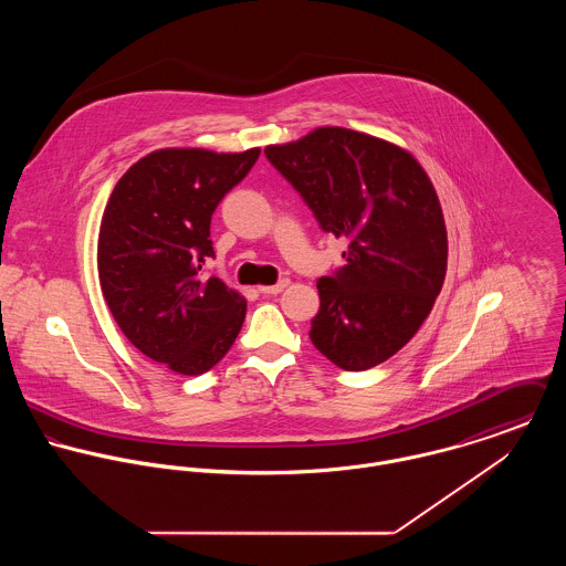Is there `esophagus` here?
Instances as JSON below:
<instances>
[{"label":"esophagus","mask_w":566,"mask_h":566,"mask_svg":"<svg viewBox=\"0 0 566 566\" xmlns=\"http://www.w3.org/2000/svg\"><path fill=\"white\" fill-rule=\"evenodd\" d=\"M287 283H290V281L283 279V281H279L276 285H263V287H259V292L265 294V296H274V294H281V292L287 287Z\"/></svg>","instance_id":"34e87169"}]
</instances>
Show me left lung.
<instances>
[{
  "instance_id": "8db88e82",
  "label": "left lung",
  "mask_w": 566,
  "mask_h": 566,
  "mask_svg": "<svg viewBox=\"0 0 566 566\" xmlns=\"http://www.w3.org/2000/svg\"><path fill=\"white\" fill-rule=\"evenodd\" d=\"M263 153L324 233L348 240L344 265L318 281L314 346L350 373L390 359L429 316L447 274V227L427 171L403 148L339 126Z\"/></svg>"
}]
</instances>
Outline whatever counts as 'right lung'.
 <instances>
[{"mask_svg": "<svg viewBox=\"0 0 566 566\" xmlns=\"http://www.w3.org/2000/svg\"><path fill=\"white\" fill-rule=\"evenodd\" d=\"M259 153L155 150L106 202L97 238L106 305L133 346L178 375L211 370L242 328L245 298L202 265L216 256L211 216Z\"/></svg>", "mask_w": 566, "mask_h": 566, "instance_id": "obj_1", "label": "right lung"}]
</instances>
